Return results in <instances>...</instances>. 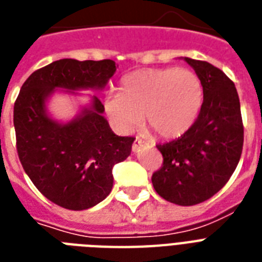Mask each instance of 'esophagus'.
I'll return each instance as SVG.
<instances>
[{"label":"esophagus","mask_w":262,"mask_h":262,"mask_svg":"<svg viewBox=\"0 0 262 262\" xmlns=\"http://www.w3.org/2000/svg\"><path fill=\"white\" fill-rule=\"evenodd\" d=\"M143 143H145V141H142L141 138H137L133 145V151H135V153H137L138 150L141 149V146H143Z\"/></svg>","instance_id":"1"}]
</instances>
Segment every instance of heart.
Returning a JSON list of instances; mask_svg holds the SVG:
<instances>
[{"label":"heart","instance_id":"heart-1","mask_svg":"<svg viewBox=\"0 0 262 262\" xmlns=\"http://www.w3.org/2000/svg\"><path fill=\"white\" fill-rule=\"evenodd\" d=\"M204 87L200 76L186 68H149L131 72L120 94H109L105 109L121 131L129 133L142 121L164 138L184 134L200 115Z\"/></svg>","mask_w":262,"mask_h":262}]
</instances>
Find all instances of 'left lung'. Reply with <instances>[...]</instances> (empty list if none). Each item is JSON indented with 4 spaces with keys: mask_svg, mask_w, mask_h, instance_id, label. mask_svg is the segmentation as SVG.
Returning a JSON list of instances; mask_svg holds the SVG:
<instances>
[{
    "mask_svg": "<svg viewBox=\"0 0 262 262\" xmlns=\"http://www.w3.org/2000/svg\"><path fill=\"white\" fill-rule=\"evenodd\" d=\"M204 87V103L195 123L179 137L159 145L164 163L151 183L172 204L191 206L222 190L238 165L243 124L238 91L223 71L206 61L182 57Z\"/></svg>",
    "mask_w": 262,
    "mask_h": 262,
    "instance_id": "obj_1",
    "label": "left lung"
}]
</instances>
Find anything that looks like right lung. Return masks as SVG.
Segmentation results:
<instances>
[{
    "label": "right lung",
    "instance_id": "1",
    "mask_svg": "<svg viewBox=\"0 0 262 262\" xmlns=\"http://www.w3.org/2000/svg\"><path fill=\"white\" fill-rule=\"evenodd\" d=\"M115 72L113 60L62 58L32 72L20 89L13 108L20 163L35 187L58 206L84 210L105 200L112 191L113 167L131 154L134 138L113 133L97 95L67 121L52 116L49 101L58 91H102Z\"/></svg>",
    "mask_w": 262,
    "mask_h": 262
}]
</instances>
